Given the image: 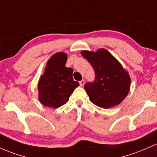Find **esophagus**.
I'll return each instance as SVG.
<instances>
[{"instance_id":"1","label":"esophagus","mask_w":157,"mask_h":157,"mask_svg":"<svg viewBox=\"0 0 157 157\" xmlns=\"http://www.w3.org/2000/svg\"><path fill=\"white\" fill-rule=\"evenodd\" d=\"M84 84H85V80L83 79V80H80V86H83Z\"/></svg>"}]
</instances>
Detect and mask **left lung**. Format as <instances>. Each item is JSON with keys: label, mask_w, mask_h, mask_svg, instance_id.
<instances>
[{"label": "left lung", "mask_w": 157, "mask_h": 157, "mask_svg": "<svg viewBox=\"0 0 157 157\" xmlns=\"http://www.w3.org/2000/svg\"><path fill=\"white\" fill-rule=\"evenodd\" d=\"M81 55L95 71V80L84 86L90 101L102 108H110L121 103L130 90L129 74L108 50H84Z\"/></svg>", "instance_id": "obj_1"}]
</instances>
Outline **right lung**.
Wrapping results in <instances>:
<instances>
[{
    "instance_id": "obj_1",
    "label": "right lung",
    "mask_w": 157,
    "mask_h": 157,
    "mask_svg": "<svg viewBox=\"0 0 157 157\" xmlns=\"http://www.w3.org/2000/svg\"><path fill=\"white\" fill-rule=\"evenodd\" d=\"M67 55L57 52L49 59L38 82L39 100L44 105L58 108L65 105L79 86L74 81L73 69L66 67Z\"/></svg>"
}]
</instances>
